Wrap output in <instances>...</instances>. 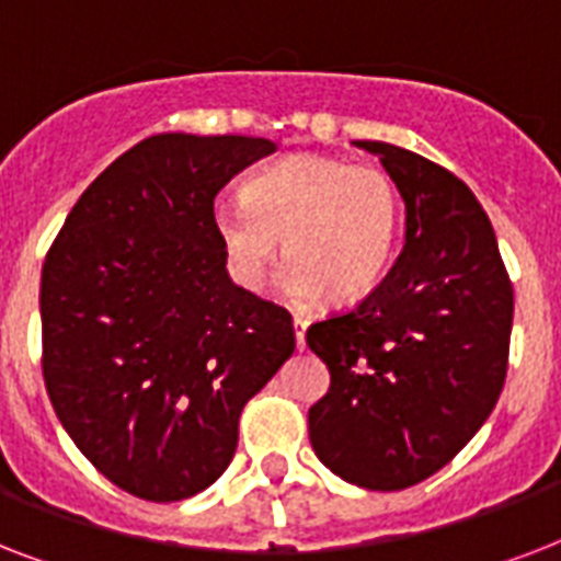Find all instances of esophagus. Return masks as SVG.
<instances>
[{
  "mask_svg": "<svg viewBox=\"0 0 561 561\" xmlns=\"http://www.w3.org/2000/svg\"><path fill=\"white\" fill-rule=\"evenodd\" d=\"M306 329H308V317H302V314L294 317V334H297L299 350L306 346Z\"/></svg>",
  "mask_w": 561,
  "mask_h": 561,
  "instance_id": "1",
  "label": "esophagus"
}]
</instances>
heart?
Wrapping results in <instances>:
<instances>
[{"label": "heart", "instance_id": "1", "mask_svg": "<svg viewBox=\"0 0 561 561\" xmlns=\"http://www.w3.org/2000/svg\"><path fill=\"white\" fill-rule=\"evenodd\" d=\"M215 236L238 285L259 288L276 250L294 302L364 297L390 264L401 220L396 180L375 162L299 153L259 171L241 201L215 203Z\"/></svg>", "mask_w": 561, "mask_h": 561}]
</instances>
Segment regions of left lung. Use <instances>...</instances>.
Wrapping results in <instances>:
<instances>
[{"label":"left lung","instance_id":"1","mask_svg":"<svg viewBox=\"0 0 561 561\" xmlns=\"http://www.w3.org/2000/svg\"><path fill=\"white\" fill-rule=\"evenodd\" d=\"M408 229L392 271L358 306L308 329L332 383L308 410L323 466L378 492L416 486L486 422L504 390L513 282L495 229L451 171L387 142Z\"/></svg>","mask_w":561,"mask_h":561}]
</instances>
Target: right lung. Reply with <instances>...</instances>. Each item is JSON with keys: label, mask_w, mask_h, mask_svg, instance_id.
Here are the masks:
<instances>
[{"label": "right lung", "mask_w": 561, "mask_h": 561, "mask_svg": "<svg viewBox=\"0 0 561 561\" xmlns=\"http://www.w3.org/2000/svg\"><path fill=\"white\" fill-rule=\"evenodd\" d=\"M273 151L253 136H148L92 180L48 247V399L130 495L169 504L211 486L244 404L294 355L290 314L232 285L211 220L215 194Z\"/></svg>", "instance_id": "obj_1"}]
</instances>
